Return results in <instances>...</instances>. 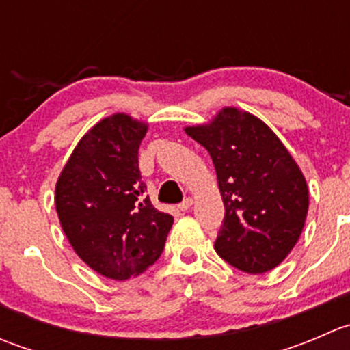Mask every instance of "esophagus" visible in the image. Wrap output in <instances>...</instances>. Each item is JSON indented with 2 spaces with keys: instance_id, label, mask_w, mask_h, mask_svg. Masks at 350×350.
I'll return each instance as SVG.
<instances>
[{
  "instance_id": "esophagus-1",
  "label": "esophagus",
  "mask_w": 350,
  "mask_h": 350,
  "mask_svg": "<svg viewBox=\"0 0 350 350\" xmlns=\"http://www.w3.org/2000/svg\"><path fill=\"white\" fill-rule=\"evenodd\" d=\"M191 204H193V198H186V200L183 201V203L178 204V208L181 211H188L189 208H191Z\"/></svg>"
}]
</instances>
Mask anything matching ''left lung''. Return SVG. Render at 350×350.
<instances>
[{"label": "left lung", "instance_id": "1", "mask_svg": "<svg viewBox=\"0 0 350 350\" xmlns=\"http://www.w3.org/2000/svg\"><path fill=\"white\" fill-rule=\"evenodd\" d=\"M185 132L208 150L217 171L225 206L218 256L249 274L274 269L296 245L308 213L295 159L262 120L237 108Z\"/></svg>", "mask_w": 350, "mask_h": 350}]
</instances>
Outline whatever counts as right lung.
<instances>
[{
	"mask_svg": "<svg viewBox=\"0 0 350 350\" xmlns=\"http://www.w3.org/2000/svg\"><path fill=\"white\" fill-rule=\"evenodd\" d=\"M146 133V123L125 113L103 118L79 140L55 185L67 241L91 269L115 281L152 266L174 221L146 195L139 169Z\"/></svg>",
	"mask_w": 350,
	"mask_h": 350,
	"instance_id": "right-lung-1",
	"label": "right lung"
}]
</instances>
